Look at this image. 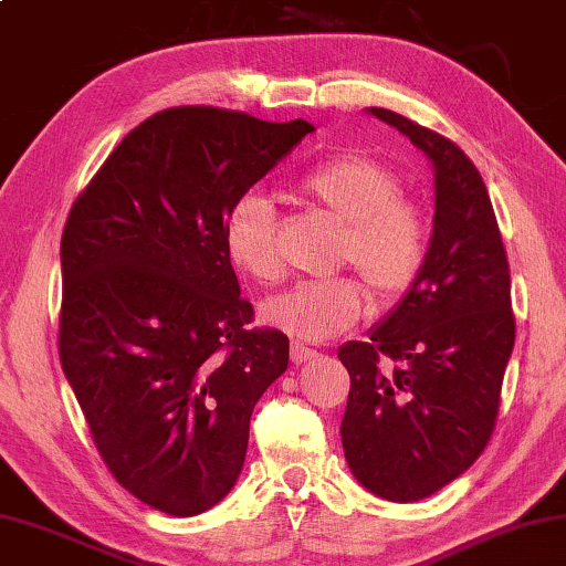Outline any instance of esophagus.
<instances>
[{
    "mask_svg": "<svg viewBox=\"0 0 566 566\" xmlns=\"http://www.w3.org/2000/svg\"><path fill=\"white\" fill-rule=\"evenodd\" d=\"M318 356L316 348L306 346L302 342H292V361L294 364H306V361H314V358Z\"/></svg>",
    "mask_w": 566,
    "mask_h": 566,
    "instance_id": "34e87169",
    "label": "esophagus"
}]
</instances>
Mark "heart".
<instances>
[{"instance_id":"obj_1","label":"heart","mask_w":566,"mask_h":566,"mask_svg":"<svg viewBox=\"0 0 566 566\" xmlns=\"http://www.w3.org/2000/svg\"><path fill=\"white\" fill-rule=\"evenodd\" d=\"M400 176L368 153H342L310 168L296 180V192L342 224L338 262L354 266L378 302H396L423 274L430 254V218L423 202L408 198ZM224 250L232 264L252 280H282L276 250L274 205L248 190L224 214ZM368 304L356 276L304 282L262 304L266 324L306 342L342 334L358 322Z\"/></svg>"}]
</instances>
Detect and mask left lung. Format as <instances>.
<instances>
[{
    "instance_id": "1",
    "label": "left lung",
    "mask_w": 566,
    "mask_h": 566,
    "mask_svg": "<svg viewBox=\"0 0 566 566\" xmlns=\"http://www.w3.org/2000/svg\"><path fill=\"white\" fill-rule=\"evenodd\" d=\"M436 170L423 274L366 342L338 358L352 376L342 420L348 468L374 495L416 502L462 475L490 443L515 346L510 266L478 168L453 140L371 108Z\"/></svg>"
}]
</instances>
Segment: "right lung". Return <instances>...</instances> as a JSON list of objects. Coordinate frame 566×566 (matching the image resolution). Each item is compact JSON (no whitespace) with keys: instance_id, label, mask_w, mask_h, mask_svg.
Wrapping results in <instances>:
<instances>
[{"instance_id":"1","label":"right lung","mask_w":566,"mask_h":566,"mask_svg":"<svg viewBox=\"0 0 566 566\" xmlns=\"http://www.w3.org/2000/svg\"><path fill=\"white\" fill-rule=\"evenodd\" d=\"M312 130L302 118L166 108L71 205L61 368L111 475L168 515H200L228 495L256 400L290 364V338L250 328L222 230L230 205Z\"/></svg>"}]
</instances>
